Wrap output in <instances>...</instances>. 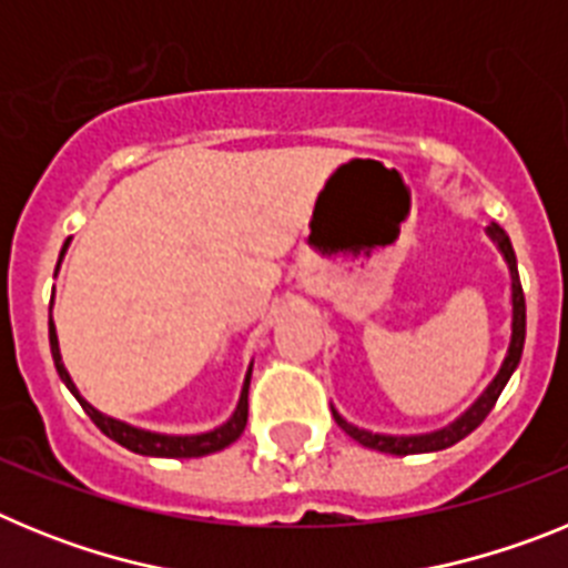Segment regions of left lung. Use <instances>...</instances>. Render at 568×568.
<instances>
[{
	"instance_id": "left-lung-1",
	"label": "left lung",
	"mask_w": 568,
	"mask_h": 568,
	"mask_svg": "<svg viewBox=\"0 0 568 568\" xmlns=\"http://www.w3.org/2000/svg\"><path fill=\"white\" fill-rule=\"evenodd\" d=\"M486 233H489V239L495 241L500 253H504L506 264H509V275H511V338H509V349H506V358L504 364H500L498 375L491 378V384L486 386L484 395H480V398L475 400V404L460 415V418H455L453 424H446L444 429H435V433H426V435L369 433V429H361V426L341 418V413L333 406L335 424H338L349 438L358 440L361 446H369V449H378V453H389V455H418V453H438V449L458 444V440H464L471 429H478V426L484 424V418L491 413L495 400H498L500 393H504V386L509 384L511 373L518 369L520 355H524V341H526V298H524V287H520L518 258H515L509 235L504 233L500 224L491 222L489 227H486Z\"/></svg>"
}]
</instances>
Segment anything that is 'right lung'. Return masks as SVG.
Wrapping results in <instances>:
<instances>
[{
  "instance_id": "right-lung-1",
  "label": "right lung",
  "mask_w": 568,
  "mask_h": 568,
  "mask_svg": "<svg viewBox=\"0 0 568 568\" xmlns=\"http://www.w3.org/2000/svg\"><path fill=\"white\" fill-rule=\"evenodd\" d=\"M70 239L64 241L62 255L68 250ZM62 255H59V264H62ZM57 264V270H59ZM50 353H53V364H57V373L59 378L64 381L70 393L77 395V400L82 404L84 413L90 415V420L108 435L110 440L115 444H122L124 449L130 453H139V455H150V458H202V455L210 453H219L224 446H230L233 440L241 438L244 433V426H247V393H250V375H253V364L247 369V378H244V386H241V398L235 404L233 415L224 420L222 426H215L210 433H199V435H168V433H153V429H142V426H133V424H124L119 418H110V415L99 413L97 406H90L88 400L79 395L77 384L70 381L68 369L62 364V353H59V338H57V327H53V315H50Z\"/></svg>"
}]
</instances>
